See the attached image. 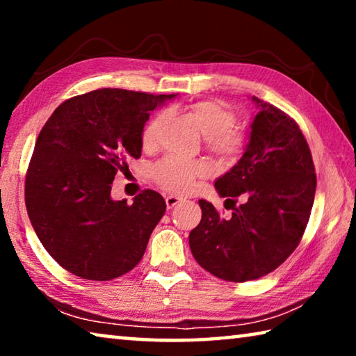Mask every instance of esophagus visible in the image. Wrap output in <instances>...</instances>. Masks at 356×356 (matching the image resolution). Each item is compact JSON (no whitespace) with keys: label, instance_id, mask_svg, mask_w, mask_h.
<instances>
[{"label":"esophagus","instance_id":"34e87169","mask_svg":"<svg viewBox=\"0 0 356 356\" xmlns=\"http://www.w3.org/2000/svg\"><path fill=\"white\" fill-rule=\"evenodd\" d=\"M165 201H166V207H168V209H172L174 206H177L179 202H182L184 200H182V197H179V196L170 195V196L165 197Z\"/></svg>","mask_w":356,"mask_h":356}]
</instances>
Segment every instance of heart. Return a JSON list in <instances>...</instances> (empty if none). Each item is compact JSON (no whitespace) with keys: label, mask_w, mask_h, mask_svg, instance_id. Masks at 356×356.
Returning <instances> with one entry per match:
<instances>
[{"label":"heart","mask_w":356,"mask_h":356,"mask_svg":"<svg viewBox=\"0 0 356 356\" xmlns=\"http://www.w3.org/2000/svg\"><path fill=\"white\" fill-rule=\"evenodd\" d=\"M191 116L197 129L206 136V146L222 159H232L243 147L245 136L240 130L234 129L236 114L220 102L202 100L191 105ZM165 122V113H156L150 118L141 131V146L149 150L156 146L161 125ZM207 172L201 161L184 160L179 156H166L155 166L154 176L161 188L172 193H186L193 180Z\"/></svg>","instance_id":"obj_1"}]
</instances>
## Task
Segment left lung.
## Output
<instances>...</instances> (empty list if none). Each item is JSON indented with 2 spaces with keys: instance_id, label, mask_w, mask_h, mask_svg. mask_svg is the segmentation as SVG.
Listing matches in <instances>:
<instances>
[{
  "instance_id": "1",
  "label": "left lung",
  "mask_w": 356,
  "mask_h": 356,
  "mask_svg": "<svg viewBox=\"0 0 356 356\" xmlns=\"http://www.w3.org/2000/svg\"><path fill=\"white\" fill-rule=\"evenodd\" d=\"M259 113L242 159L215 188L229 202L240 195L229 220L200 200L201 222L190 232L196 262L216 278L245 282L265 276L297 248L316 195V170L308 143L292 118L251 97Z\"/></svg>"
}]
</instances>
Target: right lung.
<instances>
[{
  "label": "right lung",
  "instance_id": "1",
  "mask_svg": "<svg viewBox=\"0 0 356 356\" xmlns=\"http://www.w3.org/2000/svg\"><path fill=\"white\" fill-rule=\"evenodd\" d=\"M174 94L97 89L59 105L35 141L25 202L35 234L55 261L83 280L110 281L141 261L165 215L160 193L114 201L111 185L129 156H141V131Z\"/></svg>",
  "mask_w": 356,
  "mask_h": 356
}]
</instances>
